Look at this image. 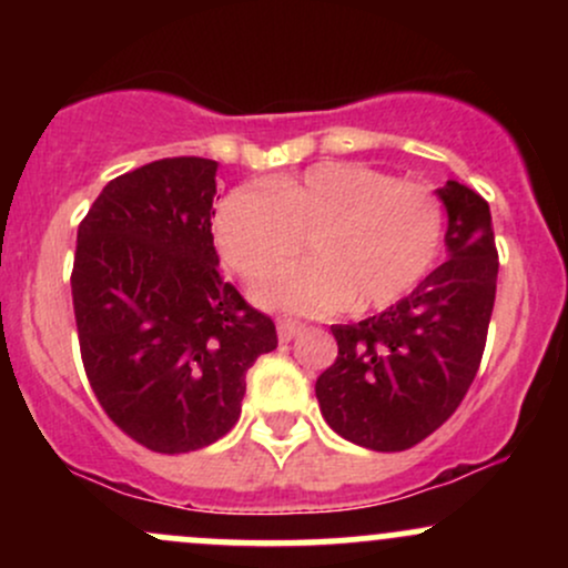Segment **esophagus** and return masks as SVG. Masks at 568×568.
Instances as JSON below:
<instances>
[{
	"mask_svg": "<svg viewBox=\"0 0 568 568\" xmlns=\"http://www.w3.org/2000/svg\"><path fill=\"white\" fill-rule=\"evenodd\" d=\"M302 328H304V325L296 323V321H277V338L283 344H288L298 334H302Z\"/></svg>",
	"mask_w": 568,
	"mask_h": 568,
	"instance_id": "34e87169",
	"label": "esophagus"
}]
</instances>
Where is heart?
Instances as JSON below:
<instances>
[{
    "mask_svg": "<svg viewBox=\"0 0 568 568\" xmlns=\"http://www.w3.org/2000/svg\"><path fill=\"white\" fill-rule=\"evenodd\" d=\"M446 213L433 189L361 162H323L219 205L213 240L234 275L253 280L310 247V258L253 285V302L323 317L352 304L387 310L433 270Z\"/></svg>",
    "mask_w": 568,
    "mask_h": 568,
    "instance_id": "1",
    "label": "heart"
}]
</instances>
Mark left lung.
I'll return each instance as SVG.
<instances>
[{"mask_svg": "<svg viewBox=\"0 0 568 568\" xmlns=\"http://www.w3.org/2000/svg\"><path fill=\"white\" fill-rule=\"evenodd\" d=\"M446 262L379 315L331 325L334 366L315 395L334 433L371 452H406L454 414L478 374L497 296L491 211L459 181L435 189Z\"/></svg>", "mask_w": 568, "mask_h": 568, "instance_id": "left-lung-1", "label": "left lung"}]
</instances>
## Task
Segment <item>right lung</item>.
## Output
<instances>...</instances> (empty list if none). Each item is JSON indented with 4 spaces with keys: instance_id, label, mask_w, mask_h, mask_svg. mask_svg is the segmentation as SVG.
I'll use <instances>...</instances> for the list:
<instances>
[{
    "instance_id": "obj_1",
    "label": "right lung",
    "mask_w": 568,
    "mask_h": 568,
    "mask_svg": "<svg viewBox=\"0 0 568 568\" xmlns=\"http://www.w3.org/2000/svg\"><path fill=\"white\" fill-rule=\"evenodd\" d=\"M213 160H158L103 186L71 272L84 374L109 419L158 454L224 438L275 323L219 275Z\"/></svg>"
}]
</instances>
